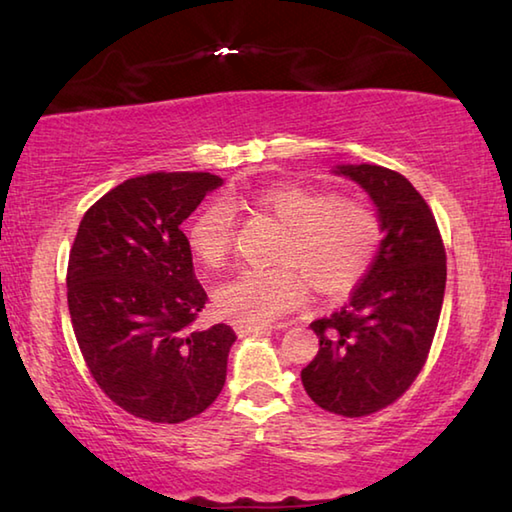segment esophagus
<instances>
[{"label": "esophagus", "instance_id": "1", "mask_svg": "<svg viewBox=\"0 0 512 512\" xmlns=\"http://www.w3.org/2000/svg\"><path fill=\"white\" fill-rule=\"evenodd\" d=\"M268 329H273V327H268V324H237L235 327L239 336H250V333H266Z\"/></svg>", "mask_w": 512, "mask_h": 512}]
</instances>
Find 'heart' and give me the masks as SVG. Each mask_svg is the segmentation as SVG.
I'll return each instance as SVG.
<instances>
[{
    "mask_svg": "<svg viewBox=\"0 0 512 512\" xmlns=\"http://www.w3.org/2000/svg\"><path fill=\"white\" fill-rule=\"evenodd\" d=\"M248 203L284 230L275 262L280 268H246L221 284L215 302L221 315L248 324L282 318L306 297V280L324 295L345 293L371 264L378 246L374 212L353 201H333L300 185H268L248 199L232 197L230 206ZM235 221L224 203L203 208L188 230V244L197 262L219 268L230 257ZM297 267L303 274L293 272Z\"/></svg>",
    "mask_w": 512,
    "mask_h": 512,
    "instance_id": "heart-1",
    "label": "heart"
}]
</instances>
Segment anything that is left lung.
I'll use <instances>...</instances> for the list:
<instances>
[{
    "instance_id": "1",
    "label": "left lung",
    "mask_w": 512,
    "mask_h": 512,
    "mask_svg": "<svg viewBox=\"0 0 512 512\" xmlns=\"http://www.w3.org/2000/svg\"><path fill=\"white\" fill-rule=\"evenodd\" d=\"M376 206L378 253L349 302L311 322L320 351L302 369L315 405L367 416L405 394L421 374L445 293V248L432 210L403 174L380 165H336Z\"/></svg>"
}]
</instances>
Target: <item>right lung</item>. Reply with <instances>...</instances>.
Returning <instances> with one entry per match:
<instances>
[{"instance_id":"obj_1","label":"right lung","mask_w":512,"mask_h":512,"mask_svg":"<svg viewBox=\"0 0 512 512\" xmlns=\"http://www.w3.org/2000/svg\"><path fill=\"white\" fill-rule=\"evenodd\" d=\"M224 181L154 172L116 185L80 221L67 271L73 333L91 376L125 412L181 423L215 403L237 340L194 329L208 295L181 224Z\"/></svg>"}]
</instances>
